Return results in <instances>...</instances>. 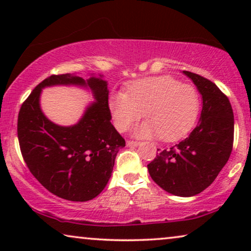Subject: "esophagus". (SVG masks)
<instances>
[{"instance_id":"obj_1","label":"esophagus","mask_w":251,"mask_h":251,"mask_svg":"<svg viewBox=\"0 0 251 251\" xmlns=\"http://www.w3.org/2000/svg\"><path fill=\"white\" fill-rule=\"evenodd\" d=\"M126 146L137 147V146H139V143L138 142H132V140H128V142H126Z\"/></svg>"}]
</instances>
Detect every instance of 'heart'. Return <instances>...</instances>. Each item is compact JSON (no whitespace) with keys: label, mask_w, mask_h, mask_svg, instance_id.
Here are the masks:
<instances>
[{"label":"heart","mask_w":251,"mask_h":251,"mask_svg":"<svg viewBox=\"0 0 251 251\" xmlns=\"http://www.w3.org/2000/svg\"><path fill=\"white\" fill-rule=\"evenodd\" d=\"M109 109L119 131H126L143 112L147 120L133 129V136H160L163 140L174 142L194 126L200 97L193 87L170 76L150 77L133 82L126 92H115L109 100Z\"/></svg>","instance_id":"obj_1"}]
</instances>
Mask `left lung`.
<instances>
[{"instance_id":"1","label":"left lung","mask_w":251,"mask_h":251,"mask_svg":"<svg viewBox=\"0 0 251 251\" xmlns=\"http://www.w3.org/2000/svg\"><path fill=\"white\" fill-rule=\"evenodd\" d=\"M202 98L198 126L187 138L159 151L149 168L150 176L168 193L193 197L216 179L229 159L234 136V116L228 98L211 81L183 71Z\"/></svg>"}]
</instances>
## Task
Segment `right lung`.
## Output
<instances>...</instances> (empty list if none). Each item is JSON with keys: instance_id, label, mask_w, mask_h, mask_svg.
<instances>
[{"instance_id": "1", "label": "right lung", "mask_w": 251, "mask_h": 251, "mask_svg": "<svg viewBox=\"0 0 251 251\" xmlns=\"http://www.w3.org/2000/svg\"><path fill=\"white\" fill-rule=\"evenodd\" d=\"M65 85L92 92L81 119L72 126H59L40 108L44 87ZM108 83L104 75H51L24 101L18 115V139L23 157L34 177L51 193L68 201L84 202L100 194L112 176L116 154L125 139L111 123Z\"/></svg>"}]
</instances>
